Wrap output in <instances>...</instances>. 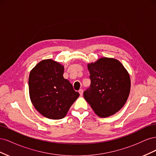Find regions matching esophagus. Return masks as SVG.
<instances>
[{"label":"esophagus","instance_id":"34e87169","mask_svg":"<svg viewBox=\"0 0 156 156\" xmlns=\"http://www.w3.org/2000/svg\"><path fill=\"white\" fill-rule=\"evenodd\" d=\"M79 94H80V95L83 96V89H80L79 90Z\"/></svg>","mask_w":156,"mask_h":156}]
</instances>
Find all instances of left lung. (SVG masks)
Instances as JSON below:
<instances>
[{"instance_id": "left-lung-1", "label": "left lung", "mask_w": 156, "mask_h": 156, "mask_svg": "<svg viewBox=\"0 0 156 156\" xmlns=\"http://www.w3.org/2000/svg\"><path fill=\"white\" fill-rule=\"evenodd\" d=\"M90 87L84 92V98L100 117L116 114L128 98L131 88L129 74L115 58L103 57L87 65Z\"/></svg>"}]
</instances>
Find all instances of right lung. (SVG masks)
<instances>
[{
	"label": "right lung",
	"instance_id": "right-lung-1",
	"mask_svg": "<svg viewBox=\"0 0 156 156\" xmlns=\"http://www.w3.org/2000/svg\"><path fill=\"white\" fill-rule=\"evenodd\" d=\"M64 66L59 62L45 59L37 63L29 74V96L32 105L49 119L64 118L79 96L72 84L64 78Z\"/></svg>",
	"mask_w": 156,
	"mask_h": 156
}]
</instances>
